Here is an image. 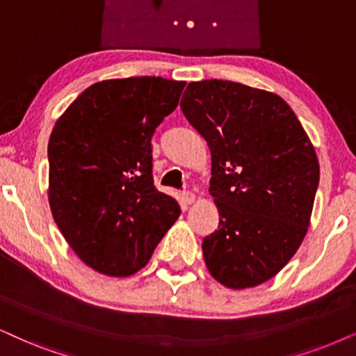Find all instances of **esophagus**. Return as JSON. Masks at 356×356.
<instances>
[{
    "label": "esophagus",
    "mask_w": 356,
    "mask_h": 356,
    "mask_svg": "<svg viewBox=\"0 0 356 356\" xmlns=\"http://www.w3.org/2000/svg\"><path fill=\"white\" fill-rule=\"evenodd\" d=\"M195 199H197V197H195V193H193V192H191V191H184L182 192V200L186 202L187 205L193 204V202H195Z\"/></svg>",
    "instance_id": "34e87169"
}]
</instances>
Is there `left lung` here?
<instances>
[{
    "instance_id": "8db88e82",
    "label": "left lung",
    "mask_w": 356,
    "mask_h": 356,
    "mask_svg": "<svg viewBox=\"0 0 356 356\" xmlns=\"http://www.w3.org/2000/svg\"><path fill=\"white\" fill-rule=\"evenodd\" d=\"M181 110L211 154L220 222L202 241L207 268L230 289L263 284L307 233L321 177L316 149L291 106L266 90L192 82Z\"/></svg>"
}]
</instances>
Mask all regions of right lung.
Returning a JSON list of instances; mask_svg holds the SVG:
<instances>
[{
  "label": "right lung",
  "mask_w": 356,
  "mask_h": 356,
  "mask_svg": "<svg viewBox=\"0 0 356 356\" xmlns=\"http://www.w3.org/2000/svg\"><path fill=\"white\" fill-rule=\"evenodd\" d=\"M186 82L103 80L80 93L49 139V205L58 230L87 266L131 276L181 215L152 181L151 138Z\"/></svg>",
  "instance_id": "1"
}]
</instances>
